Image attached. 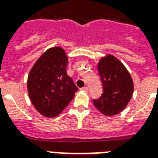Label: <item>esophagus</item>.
<instances>
[{"instance_id":"obj_1","label":"esophagus","mask_w":158,"mask_h":158,"mask_svg":"<svg viewBox=\"0 0 158 158\" xmlns=\"http://www.w3.org/2000/svg\"><path fill=\"white\" fill-rule=\"evenodd\" d=\"M82 90H84V91H85V92H87L88 91V87H86V86H85V87H83Z\"/></svg>"}]
</instances>
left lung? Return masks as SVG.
I'll use <instances>...</instances> for the list:
<instances>
[{
	"instance_id": "1",
	"label": "left lung",
	"mask_w": 158,
	"mask_h": 158,
	"mask_svg": "<svg viewBox=\"0 0 158 158\" xmlns=\"http://www.w3.org/2000/svg\"><path fill=\"white\" fill-rule=\"evenodd\" d=\"M98 72L103 93L94 106L105 116H114L128 105L134 92V83L124 65L113 55L104 56L98 62Z\"/></svg>"
}]
</instances>
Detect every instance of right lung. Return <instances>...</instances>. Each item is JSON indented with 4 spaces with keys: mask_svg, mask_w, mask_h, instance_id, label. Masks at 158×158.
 <instances>
[{
    "mask_svg": "<svg viewBox=\"0 0 158 158\" xmlns=\"http://www.w3.org/2000/svg\"><path fill=\"white\" fill-rule=\"evenodd\" d=\"M68 56L61 47H52L42 54L28 76L29 99L41 115L58 116L79 89L67 74Z\"/></svg>",
    "mask_w": 158,
    "mask_h": 158,
    "instance_id": "obj_1",
    "label": "right lung"
}]
</instances>
